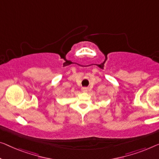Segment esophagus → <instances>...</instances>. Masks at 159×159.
<instances>
[{
	"mask_svg": "<svg viewBox=\"0 0 159 159\" xmlns=\"http://www.w3.org/2000/svg\"><path fill=\"white\" fill-rule=\"evenodd\" d=\"M81 90H82L83 92H84V93H87V92L89 91V89H88V88H86V87L82 88Z\"/></svg>",
	"mask_w": 159,
	"mask_h": 159,
	"instance_id": "34e87169",
	"label": "esophagus"
}]
</instances>
